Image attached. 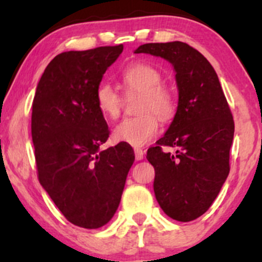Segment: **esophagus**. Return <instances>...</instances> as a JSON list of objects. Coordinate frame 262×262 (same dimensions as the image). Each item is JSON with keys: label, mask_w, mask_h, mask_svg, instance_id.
Here are the masks:
<instances>
[{"label": "esophagus", "mask_w": 262, "mask_h": 262, "mask_svg": "<svg viewBox=\"0 0 262 262\" xmlns=\"http://www.w3.org/2000/svg\"><path fill=\"white\" fill-rule=\"evenodd\" d=\"M134 154H135V159H137V160H141V159L144 158V151L139 148L134 149Z\"/></svg>", "instance_id": "obj_1"}]
</instances>
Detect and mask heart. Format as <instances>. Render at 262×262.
<instances>
[{"label": "heart", "mask_w": 262, "mask_h": 262, "mask_svg": "<svg viewBox=\"0 0 262 262\" xmlns=\"http://www.w3.org/2000/svg\"><path fill=\"white\" fill-rule=\"evenodd\" d=\"M121 81L127 93H140L138 113L127 118L113 130L117 141L132 146H143L154 139L161 121L167 122L175 116L177 100L175 92L164 85V76L158 68L144 61L129 64L121 74ZM98 111L108 119L118 118L123 108V97L110 83L102 82L95 92Z\"/></svg>", "instance_id": "b5f03b06"}]
</instances>
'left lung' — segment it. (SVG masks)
<instances>
[{"mask_svg": "<svg viewBox=\"0 0 262 262\" xmlns=\"http://www.w3.org/2000/svg\"><path fill=\"white\" fill-rule=\"evenodd\" d=\"M135 53L161 56L176 71L175 118L146 159L154 166V192L162 210L175 221H194L209 209L229 175L233 114L213 66L191 45L148 43ZM164 146L176 147L177 154L165 153Z\"/></svg>", "mask_w": 262, "mask_h": 262, "instance_id": "left-lung-1", "label": "left lung"}]
</instances>
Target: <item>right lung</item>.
Masks as SVG:
<instances>
[{
	"label": "right lung",
	"mask_w": 262,
	"mask_h": 262,
	"mask_svg": "<svg viewBox=\"0 0 262 262\" xmlns=\"http://www.w3.org/2000/svg\"><path fill=\"white\" fill-rule=\"evenodd\" d=\"M123 45L65 52L49 62L33 100L38 180L70 223L103 227L118 208L134 162L127 144L102 150L110 137L95 92Z\"/></svg>",
	"instance_id": "obj_1"
}]
</instances>
